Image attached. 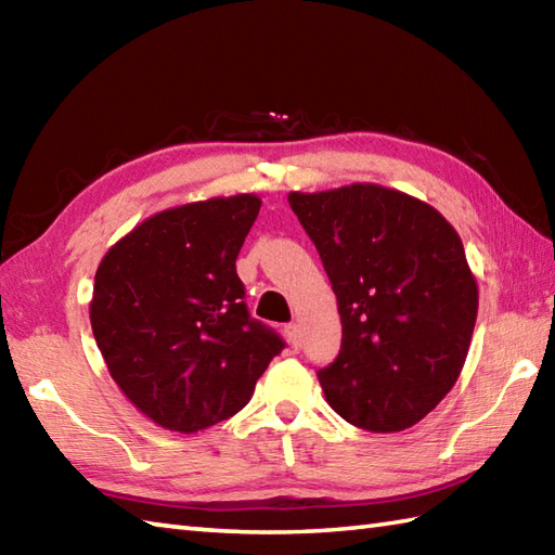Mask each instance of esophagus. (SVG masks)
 <instances>
[{"label": "esophagus", "instance_id": "1", "mask_svg": "<svg viewBox=\"0 0 555 555\" xmlns=\"http://www.w3.org/2000/svg\"><path fill=\"white\" fill-rule=\"evenodd\" d=\"M286 336H288V340L293 346H300V340H302V336H300V326L296 324V322H291V324H286Z\"/></svg>", "mask_w": 555, "mask_h": 555}]
</instances>
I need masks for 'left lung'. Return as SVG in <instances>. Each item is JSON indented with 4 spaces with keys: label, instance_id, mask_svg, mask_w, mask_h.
<instances>
[{
    "label": "left lung",
    "instance_id": "8db88e82",
    "mask_svg": "<svg viewBox=\"0 0 555 555\" xmlns=\"http://www.w3.org/2000/svg\"><path fill=\"white\" fill-rule=\"evenodd\" d=\"M338 300V358L317 372L340 417L388 434L417 424L463 370L477 281L455 229L431 205L352 183L291 193Z\"/></svg>",
    "mask_w": 555,
    "mask_h": 555
}]
</instances>
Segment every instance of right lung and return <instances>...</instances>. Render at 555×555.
Here are the masks:
<instances>
[{
	"instance_id": "right-lung-1",
	"label": "right lung",
	"mask_w": 555,
	"mask_h": 555,
	"mask_svg": "<svg viewBox=\"0 0 555 555\" xmlns=\"http://www.w3.org/2000/svg\"><path fill=\"white\" fill-rule=\"evenodd\" d=\"M257 195L164 209L102 257L90 324L112 379L159 427L193 434L233 417L284 338L247 312L235 274Z\"/></svg>"
}]
</instances>
